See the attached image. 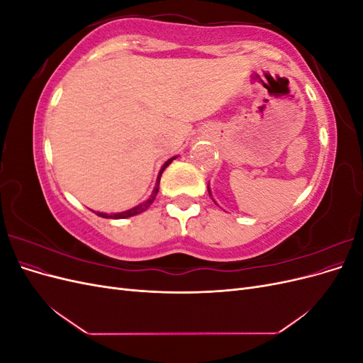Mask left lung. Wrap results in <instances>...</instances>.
<instances>
[{
    "mask_svg": "<svg viewBox=\"0 0 363 363\" xmlns=\"http://www.w3.org/2000/svg\"><path fill=\"white\" fill-rule=\"evenodd\" d=\"M207 191H208V195L212 196V192H211V188H208V186H207ZM213 201H215V200H213Z\"/></svg>",
    "mask_w": 363,
    "mask_h": 363,
    "instance_id": "left-lung-1",
    "label": "left lung"
}]
</instances>
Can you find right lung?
I'll return each mask as SVG.
<instances>
[{
    "label": "right lung",
    "instance_id": "obj_1",
    "mask_svg": "<svg viewBox=\"0 0 363 363\" xmlns=\"http://www.w3.org/2000/svg\"><path fill=\"white\" fill-rule=\"evenodd\" d=\"M174 159H177V156H174V157H171V159H168L167 162L163 163V167L160 168V171H159V175H157V180H156V186H155V189H152V192H151V195L148 196V200H145L144 203H140V204H138V206H135L133 208H128V211H125V212H119V213H103V212H95L94 211V213H96L98 216H101V218H112V219H124V218H130V216H135V215H139V213H142V212H145L147 208L152 204V201L156 200V195H157V192H159V183H160V177H162V172L168 168V164L174 160Z\"/></svg>",
    "mask_w": 363,
    "mask_h": 363
}]
</instances>
